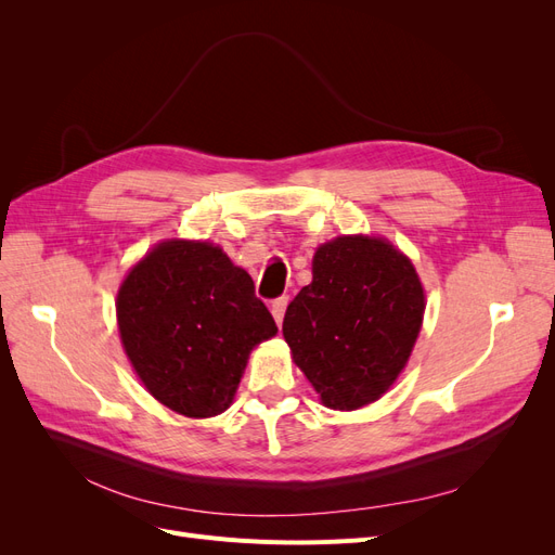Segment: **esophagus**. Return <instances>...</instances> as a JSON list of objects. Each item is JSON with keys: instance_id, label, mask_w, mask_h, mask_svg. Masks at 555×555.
Listing matches in <instances>:
<instances>
[{"instance_id": "1", "label": "esophagus", "mask_w": 555, "mask_h": 555, "mask_svg": "<svg viewBox=\"0 0 555 555\" xmlns=\"http://www.w3.org/2000/svg\"><path fill=\"white\" fill-rule=\"evenodd\" d=\"M287 304H289V298H287V296L275 298L273 304H271V314H273V319H275V322H278V326L282 324V319H284V310H287Z\"/></svg>"}]
</instances>
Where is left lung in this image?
<instances>
[{
	"label": "left lung",
	"mask_w": 555,
	"mask_h": 555,
	"mask_svg": "<svg viewBox=\"0 0 555 555\" xmlns=\"http://www.w3.org/2000/svg\"><path fill=\"white\" fill-rule=\"evenodd\" d=\"M424 312L405 251L373 233H343L314 249L312 282L289 304L282 335L322 405L354 412L405 371Z\"/></svg>",
	"instance_id": "1"
}]
</instances>
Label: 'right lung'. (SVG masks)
<instances>
[{"instance_id":"add662e5","label":"right lung","mask_w":555,"mask_h":555,"mask_svg":"<svg viewBox=\"0 0 555 555\" xmlns=\"http://www.w3.org/2000/svg\"><path fill=\"white\" fill-rule=\"evenodd\" d=\"M115 317L145 391L190 418L229 410L251 349L278 333L245 268L190 238H166L129 268Z\"/></svg>"}]
</instances>
